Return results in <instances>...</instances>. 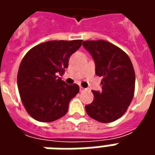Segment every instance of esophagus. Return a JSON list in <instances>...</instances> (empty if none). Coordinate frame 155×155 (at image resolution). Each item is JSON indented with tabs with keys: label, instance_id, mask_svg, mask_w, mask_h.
<instances>
[{
	"label": "esophagus",
	"instance_id": "obj_1",
	"mask_svg": "<svg viewBox=\"0 0 155 155\" xmlns=\"http://www.w3.org/2000/svg\"><path fill=\"white\" fill-rule=\"evenodd\" d=\"M84 91H85V89L82 87V86H81V87H80V91H81V92H83Z\"/></svg>",
	"mask_w": 155,
	"mask_h": 155
}]
</instances>
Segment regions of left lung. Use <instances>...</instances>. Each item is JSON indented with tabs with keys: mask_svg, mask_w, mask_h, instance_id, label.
Masks as SVG:
<instances>
[{
	"mask_svg": "<svg viewBox=\"0 0 155 155\" xmlns=\"http://www.w3.org/2000/svg\"><path fill=\"white\" fill-rule=\"evenodd\" d=\"M83 46L92 55L95 74L102 77V91H92L94 101L85 105L88 115L101 123L120 119L134 94L135 73L128 54L106 41H85Z\"/></svg>",
	"mask_w": 155,
	"mask_h": 155,
	"instance_id": "8db88e82",
	"label": "left lung"
}]
</instances>
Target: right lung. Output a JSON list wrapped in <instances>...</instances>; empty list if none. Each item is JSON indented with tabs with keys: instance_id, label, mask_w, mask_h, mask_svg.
<instances>
[{
	"instance_id": "obj_1",
	"label": "right lung",
	"mask_w": 155,
	"mask_h": 155,
	"mask_svg": "<svg viewBox=\"0 0 155 155\" xmlns=\"http://www.w3.org/2000/svg\"><path fill=\"white\" fill-rule=\"evenodd\" d=\"M82 40L51 41L31 48L19 66L17 86L22 104L40 122H52L67 113L69 103L79 93L76 84H66L62 75L71 55Z\"/></svg>"
}]
</instances>
